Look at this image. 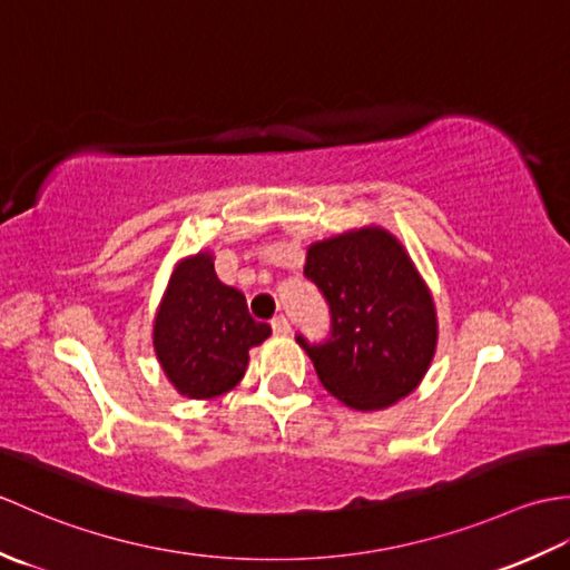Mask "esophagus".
<instances>
[{
	"instance_id": "esophagus-1",
	"label": "esophagus",
	"mask_w": 570,
	"mask_h": 570,
	"mask_svg": "<svg viewBox=\"0 0 570 570\" xmlns=\"http://www.w3.org/2000/svg\"><path fill=\"white\" fill-rule=\"evenodd\" d=\"M272 331H274V335H288L292 333V325H288V321L284 316H276L272 321Z\"/></svg>"
}]
</instances>
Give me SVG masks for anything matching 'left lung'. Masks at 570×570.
I'll list each match as a JSON object with an SVG mask.
<instances>
[{
  "instance_id": "obj_1",
  "label": "left lung",
  "mask_w": 570,
  "mask_h": 570,
  "mask_svg": "<svg viewBox=\"0 0 570 570\" xmlns=\"http://www.w3.org/2000/svg\"><path fill=\"white\" fill-rule=\"evenodd\" d=\"M304 274L331 306L325 343L298 335L321 384L337 402L380 411L426 377L439 343L431 288L390 229L365 225L313 242Z\"/></svg>"
}]
</instances>
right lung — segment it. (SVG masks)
Listing matches in <instances>:
<instances>
[{
  "label": "right lung",
  "mask_w": 570,
  "mask_h": 570,
  "mask_svg": "<svg viewBox=\"0 0 570 570\" xmlns=\"http://www.w3.org/2000/svg\"><path fill=\"white\" fill-rule=\"evenodd\" d=\"M205 249L180 259L154 316V353L180 396L215 399L245 377L249 350L272 335L237 288L215 274Z\"/></svg>",
  "instance_id": "1"
}]
</instances>
